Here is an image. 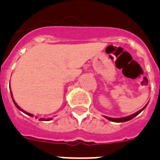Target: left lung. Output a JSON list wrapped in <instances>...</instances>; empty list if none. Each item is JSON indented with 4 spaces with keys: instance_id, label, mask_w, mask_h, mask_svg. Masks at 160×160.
Masks as SVG:
<instances>
[{
    "instance_id": "1",
    "label": "left lung",
    "mask_w": 160,
    "mask_h": 160,
    "mask_svg": "<svg viewBox=\"0 0 160 160\" xmlns=\"http://www.w3.org/2000/svg\"><path fill=\"white\" fill-rule=\"evenodd\" d=\"M147 105H146V106H145L143 108H142V109L140 110V111L137 112L136 113H134V114H132V115L128 116V117H125V118H109V117H106V118H107L108 120L112 121V122H127V121L131 120V119H132L133 118H135L136 116L138 115V114H139V113L142 112V110L144 109L145 107H147Z\"/></svg>"
}]
</instances>
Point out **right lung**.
I'll return each instance as SVG.
<instances>
[{"instance_id": "obj_1", "label": "right lung", "mask_w": 160, "mask_h": 160, "mask_svg": "<svg viewBox=\"0 0 160 160\" xmlns=\"http://www.w3.org/2000/svg\"><path fill=\"white\" fill-rule=\"evenodd\" d=\"M11 95H12V94L11 93ZM12 101H13V102H14V104H15V106H16V107H17V108H18V109H19V110H20V111H22V112H24V113H26L27 115L30 116V117H33V115H32V114H30V113L27 112H25V111H23V110L22 109V108H21V107H19V106H18V105L17 104V103H16L15 101H14V99H13V98H12ZM51 119H52V118H50V119H48V121L51 120ZM39 120H40V121H44L45 119H43V118H40Z\"/></svg>"}]
</instances>
